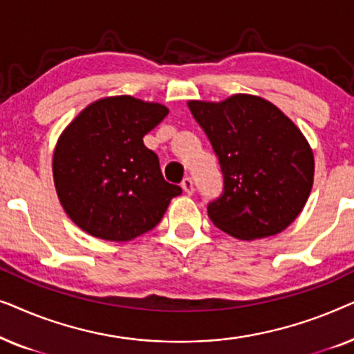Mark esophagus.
Listing matches in <instances>:
<instances>
[{"instance_id":"1","label":"esophagus","mask_w":354,"mask_h":354,"mask_svg":"<svg viewBox=\"0 0 354 354\" xmlns=\"http://www.w3.org/2000/svg\"><path fill=\"white\" fill-rule=\"evenodd\" d=\"M180 187H182L183 192L188 193V195H192V193H193V182H192L190 177L183 178L182 183H180Z\"/></svg>"}]
</instances>
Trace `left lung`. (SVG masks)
<instances>
[{
  "label": "left lung",
  "mask_w": 354,
  "mask_h": 354,
  "mask_svg": "<svg viewBox=\"0 0 354 354\" xmlns=\"http://www.w3.org/2000/svg\"><path fill=\"white\" fill-rule=\"evenodd\" d=\"M219 158L224 190L207 205L217 229L256 240L287 229L306 205L314 156L297 125L270 101L239 93L221 103L188 101Z\"/></svg>",
  "instance_id": "obj_1"
}]
</instances>
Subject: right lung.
Returning a JSON list of instances; mask_svg holds the SVG:
<instances>
[{
	"label": "right lung",
	"instance_id": "1",
	"mask_svg": "<svg viewBox=\"0 0 354 354\" xmlns=\"http://www.w3.org/2000/svg\"><path fill=\"white\" fill-rule=\"evenodd\" d=\"M169 114L166 106L109 96L86 106L64 129L53 154L57 198L91 236L129 241L162 219L182 188L164 180L143 137Z\"/></svg>",
	"mask_w": 354,
	"mask_h": 354
}]
</instances>
